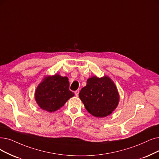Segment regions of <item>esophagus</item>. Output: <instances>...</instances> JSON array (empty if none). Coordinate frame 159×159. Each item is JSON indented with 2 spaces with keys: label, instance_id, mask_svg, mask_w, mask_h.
Instances as JSON below:
<instances>
[{
  "label": "esophagus",
  "instance_id": "34e87169",
  "mask_svg": "<svg viewBox=\"0 0 159 159\" xmlns=\"http://www.w3.org/2000/svg\"><path fill=\"white\" fill-rule=\"evenodd\" d=\"M79 93H80V91H79V90H76L75 92H74V93H75V95L76 97H78V94H79Z\"/></svg>",
  "mask_w": 159,
  "mask_h": 159
}]
</instances>
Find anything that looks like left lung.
I'll list each match as a JSON object with an SVG mask.
<instances>
[{
    "label": "left lung",
    "mask_w": 159,
    "mask_h": 159,
    "mask_svg": "<svg viewBox=\"0 0 159 159\" xmlns=\"http://www.w3.org/2000/svg\"><path fill=\"white\" fill-rule=\"evenodd\" d=\"M79 97L88 112L97 117L109 116L117 107L119 100L117 88L107 76L89 78Z\"/></svg>",
    "instance_id": "1"
}]
</instances>
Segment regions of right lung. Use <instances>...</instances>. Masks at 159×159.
Masks as SVG:
<instances>
[{
    "label": "right lung",
    "instance_id": "1",
    "mask_svg": "<svg viewBox=\"0 0 159 159\" xmlns=\"http://www.w3.org/2000/svg\"><path fill=\"white\" fill-rule=\"evenodd\" d=\"M69 85L68 78L59 74L45 78L35 92L37 104L42 110L49 112L59 110L74 96V93L70 91Z\"/></svg>",
    "mask_w": 159,
    "mask_h": 159
}]
</instances>
